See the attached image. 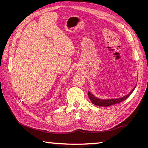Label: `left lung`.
Masks as SVG:
<instances>
[{"label":"left lung","mask_w":148,"mask_h":148,"mask_svg":"<svg viewBox=\"0 0 148 148\" xmlns=\"http://www.w3.org/2000/svg\"><path fill=\"white\" fill-rule=\"evenodd\" d=\"M136 87V86H135ZM135 87L134 88L132 91L128 94L127 95L123 96V97L119 98V99H105V100H102L100 99H98V98L96 97L95 96L92 95V94L88 91V96L89 99L91 101V102L93 103L94 104L97 106H102V107H108L112 106L114 104H118V103H120L121 102H122L125 101V99H127V98L131 95V94L133 92V91L135 89Z\"/></svg>","instance_id":"left-lung-1"}]
</instances>
